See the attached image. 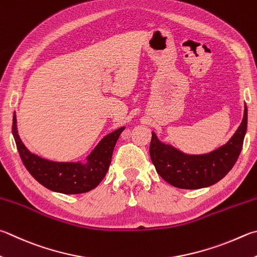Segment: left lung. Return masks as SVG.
<instances>
[{"instance_id": "8db88e82", "label": "left lung", "mask_w": 257, "mask_h": 257, "mask_svg": "<svg viewBox=\"0 0 257 257\" xmlns=\"http://www.w3.org/2000/svg\"><path fill=\"white\" fill-rule=\"evenodd\" d=\"M247 130V106L244 105L241 123L225 145L201 155H190L169 144L162 143L152 133L149 154L163 180L179 189L208 188L223 179L235 165L242 148Z\"/></svg>"}]
</instances>
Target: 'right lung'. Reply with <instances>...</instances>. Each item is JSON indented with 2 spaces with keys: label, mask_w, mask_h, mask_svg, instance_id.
Wrapping results in <instances>:
<instances>
[{
  "label": "right lung",
  "mask_w": 257,
  "mask_h": 257,
  "mask_svg": "<svg viewBox=\"0 0 257 257\" xmlns=\"http://www.w3.org/2000/svg\"><path fill=\"white\" fill-rule=\"evenodd\" d=\"M124 130L121 127L101 139L88 154L85 162H54L31 153L18 133L17 115L13 114L12 134L26 169L35 179L54 192L80 194L93 190L109 170L116 141Z\"/></svg>",
  "instance_id": "obj_1"
}]
</instances>
